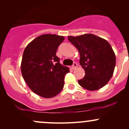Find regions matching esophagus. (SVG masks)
Returning a JSON list of instances; mask_svg holds the SVG:
<instances>
[{
	"instance_id": "34e87169",
	"label": "esophagus",
	"mask_w": 129,
	"mask_h": 129,
	"mask_svg": "<svg viewBox=\"0 0 129 129\" xmlns=\"http://www.w3.org/2000/svg\"><path fill=\"white\" fill-rule=\"evenodd\" d=\"M77 67H78V64H77L76 62H74L73 66H72V69L73 70H75V69H76Z\"/></svg>"
}]
</instances>
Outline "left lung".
Instances as JSON below:
<instances>
[{
    "mask_svg": "<svg viewBox=\"0 0 129 129\" xmlns=\"http://www.w3.org/2000/svg\"><path fill=\"white\" fill-rule=\"evenodd\" d=\"M68 39L79 51L80 65L85 76L78 80L81 87L90 91L100 89L111 79L116 64V56L106 40L92 34L69 36Z\"/></svg>",
    "mask_w": 129,
    "mask_h": 129,
    "instance_id": "1",
    "label": "left lung"
}]
</instances>
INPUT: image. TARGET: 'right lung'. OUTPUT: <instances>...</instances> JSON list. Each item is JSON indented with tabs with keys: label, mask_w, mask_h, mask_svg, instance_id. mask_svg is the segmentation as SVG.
Returning a JSON list of instances; mask_svg holds the SVG:
<instances>
[{
	"label": "right lung",
	"mask_w": 129,
	"mask_h": 129,
	"mask_svg": "<svg viewBox=\"0 0 129 129\" xmlns=\"http://www.w3.org/2000/svg\"><path fill=\"white\" fill-rule=\"evenodd\" d=\"M64 39L45 34L33 40L25 48L21 62L22 76L29 88L40 96L54 97L63 89L65 75L70 70L60 64L56 53Z\"/></svg>",
	"instance_id": "1"
}]
</instances>
